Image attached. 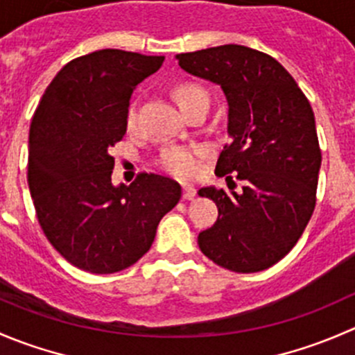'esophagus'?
<instances>
[{
  "label": "esophagus",
  "mask_w": 355,
  "mask_h": 355,
  "mask_svg": "<svg viewBox=\"0 0 355 355\" xmlns=\"http://www.w3.org/2000/svg\"><path fill=\"white\" fill-rule=\"evenodd\" d=\"M182 198L185 200H192L196 198V189L192 185H184V192H182Z\"/></svg>",
  "instance_id": "34e87169"
}]
</instances>
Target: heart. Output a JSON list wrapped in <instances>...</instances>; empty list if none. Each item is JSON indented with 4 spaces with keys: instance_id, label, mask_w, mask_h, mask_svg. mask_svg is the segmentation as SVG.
Wrapping results in <instances>:
<instances>
[{
    "instance_id": "heart-1",
    "label": "heart",
    "mask_w": 355,
    "mask_h": 355,
    "mask_svg": "<svg viewBox=\"0 0 355 355\" xmlns=\"http://www.w3.org/2000/svg\"><path fill=\"white\" fill-rule=\"evenodd\" d=\"M173 96L182 111L191 108L192 105L202 101V99H209L206 89L194 82L178 84L173 89ZM135 120H137V103L134 101L127 111V127L134 128ZM202 155V149L194 148V146H171V148L163 149L159 156V164L166 173L185 180V178H192L199 173Z\"/></svg>"
}]
</instances>
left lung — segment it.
<instances>
[{
	"label": "left lung",
	"instance_id": "obj_1",
	"mask_svg": "<svg viewBox=\"0 0 355 355\" xmlns=\"http://www.w3.org/2000/svg\"><path fill=\"white\" fill-rule=\"evenodd\" d=\"M175 58L185 71L223 89L230 142L214 173L228 182L235 173L242 182L241 192L199 191L218 207L216 223L199 234V249L235 273L266 270L297 244L316 206L321 149L313 108L266 53L225 44Z\"/></svg>",
	"mask_w": 355,
	"mask_h": 355
}]
</instances>
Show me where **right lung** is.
I'll return each mask as SVG.
<instances>
[{"label":"right lung","instance_id":"add662e5","mask_svg":"<svg viewBox=\"0 0 355 355\" xmlns=\"http://www.w3.org/2000/svg\"><path fill=\"white\" fill-rule=\"evenodd\" d=\"M164 56L99 49L71 60L42 94L28 130L27 182L46 239L70 264L96 275L137 263L180 185L139 173L111 184L110 149L127 132L132 92Z\"/></svg>","mask_w":355,"mask_h":355}]
</instances>
